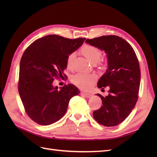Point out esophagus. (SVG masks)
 Segmentation results:
<instances>
[{
	"label": "esophagus",
	"instance_id": "34e87169",
	"mask_svg": "<svg viewBox=\"0 0 157 157\" xmlns=\"http://www.w3.org/2000/svg\"><path fill=\"white\" fill-rule=\"evenodd\" d=\"M83 96H84L85 97H86V98H90V97H92V94H90V93H86V92H82V94Z\"/></svg>",
	"mask_w": 157,
	"mask_h": 157
}]
</instances>
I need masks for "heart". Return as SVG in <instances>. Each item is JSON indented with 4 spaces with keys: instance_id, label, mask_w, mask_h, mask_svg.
<instances>
[{
    "instance_id": "b5f03b06",
    "label": "heart",
    "mask_w": 157,
    "mask_h": 157,
    "mask_svg": "<svg viewBox=\"0 0 157 157\" xmlns=\"http://www.w3.org/2000/svg\"><path fill=\"white\" fill-rule=\"evenodd\" d=\"M82 55L92 63H96L99 61L102 56V52L100 50L94 46L85 44L81 48ZM74 53H71L67 59V67L69 69L72 68L73 60L74 58ZM96 79L94 74H87L84 73H78L72 77V82L82 89H88L92 86L93 83Z\"/></svg>"
}]
</instances>
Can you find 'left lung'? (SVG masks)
Segmentation results:
<instances>
[{
  "instance_id": "obj_1",
  "label": "left lung",
  "mask_w": 157,
  "mask_h": 157,
  "mask_svg": "<svg viewBox=\"0 0 157 157\" xmlns=\"http://www.w3.org/2000/svg\"><path fill=\"white\" fill-rule=\"evenodd\" d=\"M86 43L104 51L108 68L100 78L98 88H109V95H97L102 106L93 113L94 119L106 127L119 125L134 109L138 98L140 70L134 50L117 36H102L87 39Z\"/></svg>"
}]
</instances>
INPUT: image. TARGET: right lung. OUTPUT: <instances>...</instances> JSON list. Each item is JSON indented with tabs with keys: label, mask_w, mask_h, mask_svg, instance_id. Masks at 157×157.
Wrapping results in <instances>:
<instances>
[{
	"label": "right lung",
	"mask_w": 157,
	"mask_h": 157,
	"mask_svg": "<svg viewBox=\"0 0 157 157\" xmlns=\"http://www.w3.org/2000/svg\"><path fill=\"white\" fill-rule=\"evenodd\" d=\"M85 40L48 35L36 40L23 52L19 93L26 113L38 124L48 125L59 121L65 114L70 99L80 92L73 84L59 89L52 83L55 78L63 77L68 56Z\"/></svg>",
	"instance_id": "obj_1"
}]
</instances>
